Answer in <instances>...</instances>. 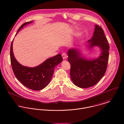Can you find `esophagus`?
<instances>
[{
	"instance_id": "34e87169",
	"label": "esophagus",
	"mask_w": 124,
	"mask_h": 124,
	"mask_svg": "<svg viewBox=\"0 0 124 124\" xmlns=\"http://www.w3.org/2000/svg\"><path fill=\"white\" fill-rule=\"evenodd\" d=\"M62 58H63V59H65L66 58V53H62Z\"/></svg>"
}]
</instances>
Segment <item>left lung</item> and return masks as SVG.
<instances>
[{
	"mask_svg": "<svg viewBox=\"0 0 124 124\" xmlns=\"http://www.w3.org/2000/svg\"><path fill=\"white\" fill-rule=\"evenodd\" d=\"M89 48L98 46L101 55L96 59L88 60L75 49L68 51V61L71 64L70 76L73 83L82 88L96 85L104 76L108 62L109 45L102 28L95 25L92 38L88 40Z\"/></svg>",
	"mask_w": 124,
	"mask_h": 124,
	"instance_id": "obj_1",
	"label": "left lung"
}]
</instances>
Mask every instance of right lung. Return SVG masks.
<instances>
[{
	"mask_svg": "<svg viewBox=\"0 0 124 124\" xmlns=\"http://www.w3.org/2000/svg\"><path fill=\"white\" fill-rule=\"evenodd\" d=\"M32 22L23 24L18 29L16 35L24 26ZM13 41L10 46V61L13 72L17 79L25 86L31 90L38 91L46 87L51 81L55 66L63 60L62 55L57 54L35 67L24 66L18 62L14 56Z\"/></svg>",
	"mask_w": 124,
	"mask_h": 124,
	"instance_id": "add662e5",
	"label": "right lung"
}]
</instances>
